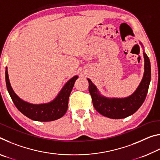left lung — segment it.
Here are the masks:
<instances>
[{
	"label": "left lung",
	"instance_id": "left-lung-1",
	"mask_svg": "<svg viewBox=\"0 0 160 160\" xmlns=\"http://www.w3.org/2000/svg\"><path fill=\"white\" fill-rule=\"evenodd\" d=\"M142 48L143 45L140 42ZM144 57V74L141 81L134 92L126 97H107L100 93L94 83L88 78L89 92L91 94L93 106L97 112L106 117L121 119L128 117L141 107L147 96L151 80L150 61L143 49Z\"/></svg>",
	"mask_w": 160,
	"mask_h": 160
}]
</instances>
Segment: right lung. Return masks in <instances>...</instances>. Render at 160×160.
Masks as SVG:
<instances>
[{"instance_id": "right-lung-1", "label": "right lung", "mask_w": 160, "mask_h": 160, "mask_svg": "<svg viewBox=\"0 0 160 160\" xmlns=\"http://www.w3.org/2000/svg\"><path fill=\"white\" fill-rule=\"evenodd\" d=\"M78 78L75 75L67 81L55 98L49 102L32 104L20 98L10 85L8 68H5V82L8 91L13 103L20 112L32 120L37 121H51L61 118L68 109V99L74 83Z\"/></svg>"}]
</instances>
